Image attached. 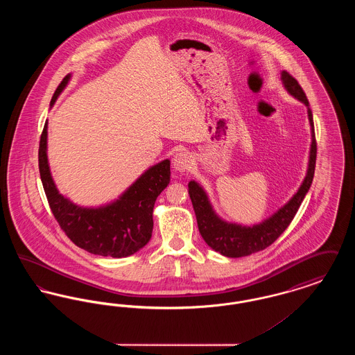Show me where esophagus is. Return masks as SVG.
<instances>
[{
	"label": "esophagus",
	"mask_w": 355,
	"mask_h": 355,
	"mask_svg": "<svg viewBox=\"0 0 355 355\" xmlns=\"http://www.w3.org/2000/svg\"><path fill=\"white\" fill-rule=\"evenodd\" d=\"M191 164H193V159L189 153H177L173 158V168L175 171H180V173H185L187 170H190Z\"/></svg>",
	"instance_id": "obj_1"
}]
</instances>
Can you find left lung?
Returning <instances> with one entry per match:
<instances>
[{"instance_id": "1", "label": "left lung", "mask_w": 355, "mask_h": 355, "mask_svg": "<svg viewBox=\"0 0 355 355\" xmlns=\"http://www.w3.org/2000/svg\"><path fill=\"white\" fill-rule=\"evenodd\" d=\"M281 81L290 96H293L298 101L304 102L307 106V117L311 128L309 166L302 185L300 186L297 193L269 218L253 226H243L222 220L214 211L202 186L196 181L189 182V196L196 211L198 230L205 242L213 250L225 257H246L270 246L271 243L286 230L287 226L297 214L301 203L304 201V196L313 182L317 158V142L314 135L313 113L309 107L310 105L307 101V97L298 81L285 70L281 73Z\"/></svg>"}]
</instances>
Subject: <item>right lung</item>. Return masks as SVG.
<instances>
[{
  "label": "right lung",
  "mask_w": 355,
  "mask_h": 355,
  "mask_svg": "<svg viewBox=\"0 0 355 355\" xmlns=\"http://www.w3.org/2000/svg\"><path fill=\"white\" fill-rule=\"evenodd\" d=\"M70 77L68 74L55 89L51 107ZM46 148L48 121L40 139V175L51 213L74 245L96 255L122 258L137 253L150 241L154 203L170 182L169 159L150 166L116 201L98 207H84L58 191L51 178Z\"/></svg>",
  "instance_id": "add662e5"
}]
</instances>
